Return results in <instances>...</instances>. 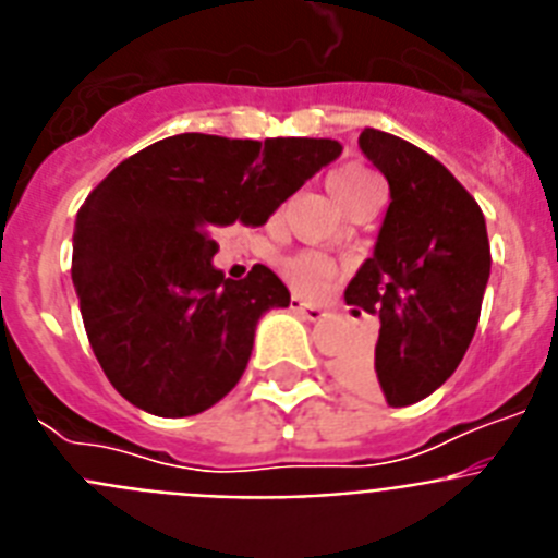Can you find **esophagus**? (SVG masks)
Returning <instances> with one entry per match:
<instances>
[{"label": "esophagus", "instance_id": "1", "mask_svg": "<svg viewBox=\"0 0 558 558\" xmlns=\"http://www.w3.org/2000/svg\"><path fill=\"white\" fill-rule=\"evenodd\" d=\"M290 307L295 310V313H302L304 318H307V322H322V318H327V310L324 307H318V304H307V302H302V299H290Z\"/></svg>", "mask_w": 558, "mask_h": 558}]
</instances>
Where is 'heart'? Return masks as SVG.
<instances>
[{
	"label": "heart",
	"mask_w": 558,
	"mask_h": 558,
	"mask_svg": "<svg viewBox=\"0 0 558 558\" xmlns=\"http://www.w3.org/2000/svg\"><path fill=\"white\" fill-rule=\"evenodd\" d=\"M372 186L383 184H379L377 175L363 165H347L329 175V190H332L335 198L340 201V206L347 204V201L357 198V195H363V192L372 190ZM335 270H338L335 268V259L322 254V251H299V254L288 256L282 265V274L290 282V288L302 295L322 293V290L332 282Z\"/></svg>",
	"instance_id": "obj_1"
}]
</instances>
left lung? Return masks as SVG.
<instances>
[{"instance_id":"1","label":"left lung","mask_w":558,"mask_h":558,"mask_svg":"<svg viewBox=\"0 0 558 558\" xmlns=\"http://www.w3.org/2000/svg\"><path fill=\"white\" fill-rule=\"evenodd\" d=\"M360 150L388 179L391 204L347 304L377 315L379 338L372 352L340 357L338 377L405 408L436 391L470 349L489 282V236L477 201L430 153L374 128L360 133Z\"/></svg>"}]
</instances>
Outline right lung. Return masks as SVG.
<instances>
[{"label":"right lung","instance_id":"right-lung-1","mask_svg":"<svg viewBox=\"0 0 558 558\" xmlns=\"http://www.w3.org/2000/svg\"><path fill=\"white\" fill-rule=\"evenodd\" d=\"M335 140L179 133L113 167L77 211L72 282L97 363L131 405L195 416L240 383L259 315L288 307L282 279L254 265L226 279L211 231L263 226L340 156Z\"/></svg>","mask_w":558,"mask_h":558}]
</instances>
